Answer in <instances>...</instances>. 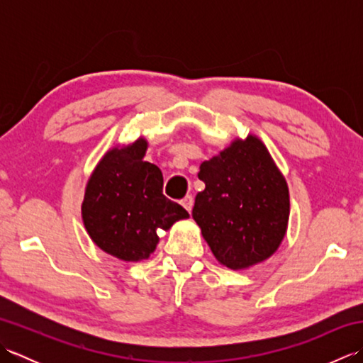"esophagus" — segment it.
Here are the masks:
<instances>
[{
    "instance_id": "34e87169",
    "label": "esophagus",
    "mask_w": 363,
    "mask_h": 363,
    "mask_svg": "<svg viewBox=\"0 0 363 363\" xmlns=\"http://www.w3.org/2000/svg\"><path fill=\"white\" fill-rule=\"evenodd\" d=\"M181 204H182V207H184V209H186L187 212H191V209H194V196L187 195L186 198L182 199Z\"/></svg>"
}]
</instances>
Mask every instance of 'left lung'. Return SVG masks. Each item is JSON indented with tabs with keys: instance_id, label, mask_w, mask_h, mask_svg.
I'll use <instances>...</instances> for the list:
<instances>
[{
	"instance_id": "1",
	"label": "left lung",
	"mask_w": 363,
	"mask_h": 363,
	"mask_svg": "<svg viewBox=\"0 0 363 363\" xmlns=\"http://www.w3.org/2000/svg\"><path fill=\"white\" fill-rule=\"evenodd\" d=\"M206 189L191 217L223 267L246 269L272 257L287 234L289 186L257 135L235 137L199 167Z\"/></svg>"
}]
</instances>
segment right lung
I'll list each match as a JSON object with an SVG mask.
<instances>
[{"instance_id":"1","label":"right lung","mask_w":363,"mask_h":363,"mask_svg":"<svg viewBox=\"0 0 363 363\" xmlns=\"http://www.w3.org/2000/svg\"><path fill=\"white\" fill-rule=\"evenodd\" d=\"M148 140L138 137L104 152L86 184L81 206L84 228L99 250L125 262H140L156 251L157 229L189 218L187 211L162 194L157 165L145 162Z\"/></svg>"}]
</instances>
